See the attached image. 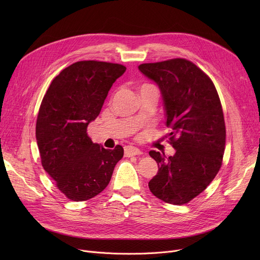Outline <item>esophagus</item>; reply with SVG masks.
Wrapping results in <instances>:
<instances>
[{"instance_id": "esophagus-1", "label": "esophagus", "mask_w": 260, "mask_h": 260, "mask_svg": "<svg viewBox=\"0 0 260 260\" xmlns=\"http://www.w3.org/2000/svg\"><path fill=\"white\" fill-rule=\"evenodd\" d=\"M124 154L126 157H132V156H136V155H140V154H142V152L139 148L135 147V146H125Z\"/></svg>"}]
</instances>
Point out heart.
<instances>
[{
  "mask_svg": "<svg viewBox=\"0 0 260 260\" xmlns=\"http://www.w3.org/2000/svg\"><path fill=\"white\" fill-rule=\"evenodd\" d=\"M145 85H147V84H145Z\"/></svg>",
  "mask_w": 260,
  "mask_h": 260,
  "instance_id": "heart-1",
  "label": "heart"
}]
</instances>
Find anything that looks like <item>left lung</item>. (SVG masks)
<instances>
[{
    "mask_svg": "<svg viewBox=\"0 0 260 260\" xmlns=\"http://www.w3.org/2000/svg\"><path fill=\"white\" fill-rule=\"evenodd\" d=\"M158 85L165 108L169 158L151 151L158 173L148 182L151 192L171 204H184L202 193L221 167L225 125L221 103L212 80L194 63L173 59L138 66Z\"/></svg>",
    "mask_w": 260,
    "mask_h": 260,
    "instance_id": "8db88e82",
    "label": "left lung"
}]
</instances>
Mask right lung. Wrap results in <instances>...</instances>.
I'll return each instance as SVG.
<instances>
[{
	"mask_svg": "<svg viewBox=\"0 0 260 260\" xmlns=\"http://www.w3.org/2000/svg\"><path fill=\"white\" fill-rule=\"evenodd\" d=\"M126 67L80 61L54 78L40 106L36 137L44 170L71 200L100 194L123 157V147L93 143L87 126L101 112L107 93Z\"/></svg>",
	"mask_w": 260,
	"mask_h": 260,
	"instance_id": "right-lung-1",
	"label": "right lung"
}]
</instances>
